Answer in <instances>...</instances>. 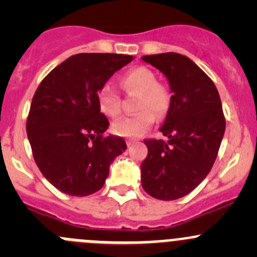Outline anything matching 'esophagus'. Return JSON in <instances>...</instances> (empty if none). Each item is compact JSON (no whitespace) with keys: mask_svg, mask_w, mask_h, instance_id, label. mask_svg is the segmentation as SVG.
Wrapping results in <instances>:
<instances>
[{"mask_svg":"<svg viewBox=\"0 0 257 257\" xmlns=\"http://www.w3.org/2000/svg\"><path fill=\"white\" fill-rule=\"evenodd\" d=\"M137 142H138V139H128V141H126V145H128V147H131V145L137 143Z\"/></svg>","mask_w":257,"mask_h":257,"instance_id":"34e87169","label":"esophagus"}]
</instances>
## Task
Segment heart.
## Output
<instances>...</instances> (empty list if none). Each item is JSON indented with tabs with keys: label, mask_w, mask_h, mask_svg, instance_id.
I'll return each instance as SVG.
<instances>
[{
	"label": "heart",
	"mask_w": 257,
	"mask_h": 257,
	"mask_svg": "<svg viewBox=\"0 0 257 257\" xmlns=\"http://www.w3.org/2000/svg\"><path fill=\"white\" fill-rule=\"evenodd\" d=\"M120 87L128 94H138L137 110L134 115L124 116L112 124L114 134L120 137H139L153 125L155 114L165 115L170 110L173 94L170 88L158 82L155 73L147 67L129 69L119 79ZM97 103L100 112L110 118H116L121 113V98L110 84H104L97 93Z\"/></svg>",
	"instance_id": "1"
}]
</instances>
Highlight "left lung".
Here are the masks:
<instances>
[{
	"label": "left lung",
	"instance_id": "8db88e82",
	"mask_svg": "<svg viewBox=\"0 0 257 257\" xmlns=\"http://www.w3.org/2000/svg\"><path fill=\"white\" fill-rule=\"evenodd\" d=\"M159 69L173 92L160 128L168 141L145 139L142 185L159 200H177L193 191L209 174L225 133V116L214 82L190 58L179 53L142 57Z\"/></svg>",
	"mask_w": 257,
	"mask_h": 257
}]
</instances>
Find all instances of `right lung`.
Masks as SVG:
<instances>
[{
	"label": "right lung",
	"mask_w": 257,
	"mask_h": 257,
	"mask_svg": "<svg viewBox=\"0 0 257 257\" xmlns=\"http://www.w3.org/2000/svg\"><path fill=\"white\" fill-rule=\"evenodd\" d=\"M133 56L79 53L52 69L40 83L28 113V141L38 169L72 196L99 190L110 163L126 149L120 137H105L109 120L97 93Z\"/></svg>",
	"instance_id": "add662e5"
}]
</instances>
